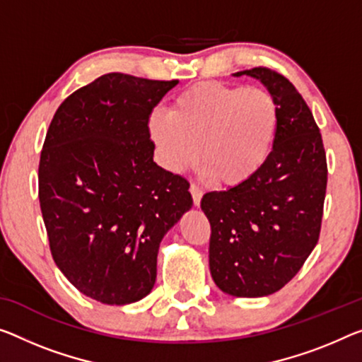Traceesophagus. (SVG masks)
Segmentation results:
<instances>
[{
    "instance_id": "obj_1",
    "label": "esophagus",
    "mask_w": 362,
    "mask_h": 362,
    "mask_svg": "<svg viewBox=\"0 0 362 362\" xmlns=\"http://www.w3.org/2000/svg\"><path fill=\"white\" fill-rule=\"evenodd\" d=\"M189 191H191V194H192V200H194V205H200V199H202V196H204V191H202V187L200 186H197L196 182H192L191 185V187H189Z\"/></svg>"
}]
</instances>
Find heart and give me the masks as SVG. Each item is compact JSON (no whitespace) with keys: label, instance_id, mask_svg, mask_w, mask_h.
<instances>
[{"label":"heart","instance_id":"b5f03b06","mask_svg":"<svg viewBox=\"0 0 362 362\" xmlns=\"http://www.w3.org/2000/svg\"><path fill=\"white\" fill-rule=\"evenodd\" d=\"M278 105L262 88L204 82L173 100L170 115H153L150 136L166 166L180 171L200 155L212 181L239 186L270 157Z\"/></svg>","mask_w":362,"mask_h":362}]
</instances>
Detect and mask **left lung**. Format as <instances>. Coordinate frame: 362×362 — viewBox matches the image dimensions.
<instances>
[{
    "instance_id": "obj_1",
    "label": "left lung",
    "mask_w": 362,
    "mask_h": 362,
    "mask_svg": "<svg viewBox=\"0 0 362 362\" xmlns=\"http://www.w3.org/2000/svg\"><path fill=\"white\" fill-rule=\"evenodd\" d=\"M259 79L278 105L270 157L251 180L200 200L210 221L209 265L221 291L260 298L301 270L320 235L327 158L308 103L285 76L269 68L236 72Z\"/></svg>"
}]
</instances>
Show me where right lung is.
Here are the masks:
<instances>
[{
    "label": "right lung",
    "instance_id": "1",
    "mask_svg": "<svg viewBox=\"0 0 362 362\" xmlns=\"http://www.w3.org/2000/svg\"><path fill=\"white\" fill-rule=\"evenodd\" d=\"M177 81L100 76L59 105L38 165L54 264L86 296L136 303L152 291L166 231L192 207L189 182L153 162L148 118Z\"/></svg>",
    "mask_w": 362,
    "mask_h": 362
}]
</instances>
